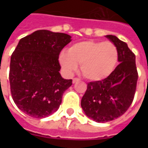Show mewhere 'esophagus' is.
Listing matches in <instances>:
<instances>
[{"label":"esophagus","mask_w":148,"mask_h":148,"mask_svg":"<svg viewBox=\"0 0 148 148\" xmlns=\"http://www.w3.org/2000/svg\"><path fill=\"white\" fill-rule=\"evenodd\" d=\"M80 81V79H78V78H73L72 79V83H76L77 82H79Z\"/></svg>","instance_id":"esophagus-1"}]
</instances>
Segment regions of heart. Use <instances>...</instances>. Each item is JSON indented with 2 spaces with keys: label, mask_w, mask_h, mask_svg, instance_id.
Instances as JSON below:
<instances>
[{
  "label": "heart",
  "mask_w": 148,
  "mask_h": 148,
  "mask_svg": "<svg viewBox=\"0 0 148 148\" xmlns=\"http://www.w3.org/2000/svg\"><path fill=\"white\" fill-rule=\"evenodd\" d=\"M119 60L117 47L111 42L87 40L74 43L68 52H62L59 62L69 75L77 71L78 64L84 77L90 81H101L114 71Z\"/></svg>",
  "instance_id": "obj_1"
}]
</instances>
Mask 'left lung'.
I'll return each instance as SVG.
<instances>
[{"label":"left lung","mask_w":148,"mask_h":148,"mask_svg":"<svg viewBox=\"0 0 148 148\" xmlns=\"http://www.w3.org/2000/svg\"><path fill=\"white\" fill-rule=\"evenodd\" d=\"M118 49L119 62L114 71L102 81L88 83L81 105L90 119L109 122L123 115L131 105L138 82L135 55L128 44L114 35H106Z\"/></svg>","instance_id":"8db88e82"}]
</instances>
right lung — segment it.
<instances>
[{
    "mask_svg": "<svg viewBox=\"0 0 148 148\" xmlns=\"http://www.w3.org/2000/svg\"><path fill=\"white\" fill-rule=\"evenodd\" d=\"M71 38L43 29L20 40L10 58L9 78L13 100L26 114L42 119L58 110L62 95L72 84L62 77L58 62Z\"/></svg>",
    "mask_w": 148,
    "mask_h": 148,
    "instance_id": "1",
    "label": "right lung"
}]
</instances>
